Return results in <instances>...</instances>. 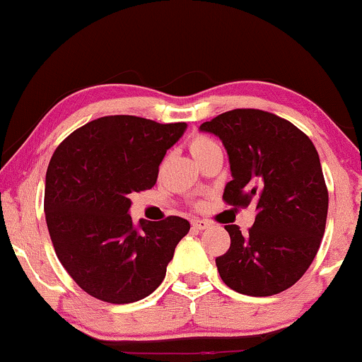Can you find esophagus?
Wrapping results in <instances>:
<instances>
[{"label":"esophagus","mask_w":362,"mask_h":362,"mask_svg":"<svg viewBox=\"0 0 362 362\" xmlns=\"http://www.w3.org/2000/svg\"><path fill=\"white\" fill-rule=\"evenodd\" d=\"M209 221H207V219H192V228L194 230H199V231H202V230H206V228H209Z\"/></svg>","instance_id":"obj_1"}]
</instances>
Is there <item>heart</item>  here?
<instances>
[{"label":"heart","instance_id":"heart-1","mask_svg":"<svg viewBox=\"0 0 362 362\" xmlns=\"http://www.w3.org/2000/svg\"><path fill=\"white\" fill-rule=\"evenodd\" d=\"M216 146V143L211 138H207L204 134H194L192 138L189 139V149L192 153L195 160H199L206 151H209L211 148Z\"/></svg>","mask_w":362,"mask_h":362}]
</instances>
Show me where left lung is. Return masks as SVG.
I'll return each mask as SVG.
<instances>
[{"label": "left lung", "mask_w": 362, "mask_h": 362, "mask_svg": "<svg viewBox=\"0 0 362 362\" xmlns=\"http://www.w3.org/2000/svg\"><path fill=\"white\" fill-rule=\"evenodd\" d=\"M201 131L223 141L233 180L228 206L255 204V223L242 235L226 224L231 243L216 265L228 288L248 296H272L301 279L325 233L328 190L317 148L289 120L259 109H235Z\"/></svg>", "instance_id": "8db88e82"}]
</instances>
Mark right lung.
<instances>
[{
  "instance_id": "add662e5",
  "label": "right lung",
  "mask_w": 362,
  "mask_h": 362,
  "mask_svg": "<svg viewBox=\"0 0 362 362\" xmlns=\"http://www.w3.org/2000/svg\"><path fill=\"white\" fill-rule=\"evenodd\" d=\"M185 122L105 115L71 132L45 173L44 211L54 250L80 288L126 305L149 296L190 223L178 216L132 226L129 195L156 184L165 153Z\"/></svg>"
}]
</instances>
